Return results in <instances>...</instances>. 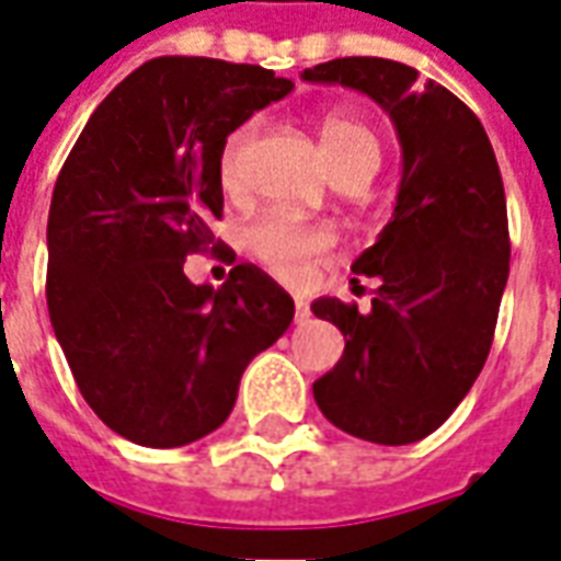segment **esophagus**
<instances>
[{
  "instance_id": "34e87169",
  "label": "esophagus",
  "mask_w": 561,
  "mask_h": 561,
  "mask_svg": "<svg viewBox=\"0 0 561 561\" xmlns=\"http://www.w3.org/2000/svg\"><path fill=\"white\" fill-rule=\"evenodd\" d=\"M294 309H297V321H306V318H309V304H306V300H294Z\"/></svg>"
}]
</instances>
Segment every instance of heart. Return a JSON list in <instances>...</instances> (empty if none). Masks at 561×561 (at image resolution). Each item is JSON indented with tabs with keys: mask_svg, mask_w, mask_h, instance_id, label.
<instances>
[{
	"mask_svg": "<svg viewBox=\"0 0 561 561\" xmlns=\"http://www.w3.org/2000/svg\"><path fill=\"white\" fill-rule=\"evenodd\" d=\"M249 138H252V128L243 126L231 131L228 140L221 144L219 180L225 192H237V185H240ZM321 149H324L328 168L336 180L340 176H364L369 183L373 173L378 171V164H381V144H378L376 131L354 116H324L321 119ZM245 245L273 273L297 276L309 261H316L318 255L328 252L333 245V237L318 225H304V221L273 213V216H264V219L252 221L245 228Z\"/></svg>",
	"mask_w": 561,
	"mask_h": 561,
	"instance_id": "heart-1",
	"label": "heart"
}]
</instances>
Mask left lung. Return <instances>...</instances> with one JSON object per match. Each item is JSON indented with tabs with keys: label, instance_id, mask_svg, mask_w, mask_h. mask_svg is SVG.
Segmentation results:
<instances>
[{
	"label": "left lung",
	"instance_id": "1",
	"mask_svg": "<svg viewBox=\"0 0 561 561\" xmlns=\"http://www.w3.org/2000/svg\"><path fill=\"white\" fill-rule=\"evenodd\" d=\"M304 80L366 92L402 147L393 219L352 264L378 279L373 309L336 297L312 304L345 336L340 364L312 393L342 433L412 445L450 417L493 345L511 261L499 161L481 119L412 66L345 56L306 68Z\"/></svg>",
	"mask_w": 561,
	"mask_h": 561
}]
</instances>
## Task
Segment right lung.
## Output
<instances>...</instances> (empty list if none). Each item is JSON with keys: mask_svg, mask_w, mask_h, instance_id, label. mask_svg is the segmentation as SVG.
Here are the masks:
<instances>
[{"mask_svg": "<svg viewBox=\"0 0 561 561\" xmlns=\"http://www.w3.org/2000/svg\"><path fill=\"white\" fill-rule=\"evenodd\" d=\"M291 80L207 56L131 71L80 131L47 219V309L83 400L114 433L180 447L228 421L249 360L288 330L294 300L255 264L221 288L183 273L225 252L221 144Z\"/></svg>", "mask_w": 561, "mask_h": 561, "instance_id": "add662e5", "label": "right lung"}]
</instances>
